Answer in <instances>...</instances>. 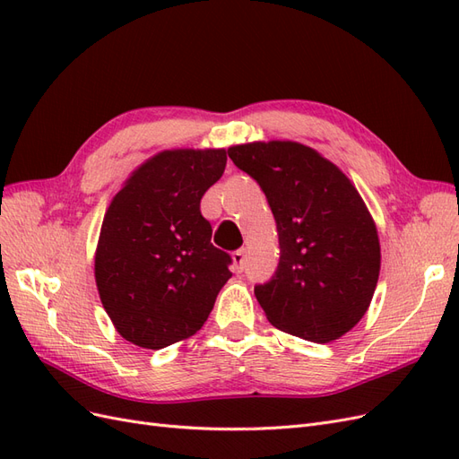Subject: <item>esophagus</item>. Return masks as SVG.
<instances>
[{
  "mask_svg": "<svg viewBox=\"0 0 459 459\" xmlns=\"http://www.w3.org/2000/svg\"><path fill=\"white\" fill-rule=\"evenodd\" d=\"M231 258H233V264H235V270L243 272L245 260H247V248H238V251L231 255Z\"/></svg>",
  "mask_w": 459,
  "mask_h": 459,
  "instance_id": "34e87169",
  "label": "esophagus"
}]
</instances>
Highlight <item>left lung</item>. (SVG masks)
I'll list each match as a JSON object with an SVG mask.
<instances>
[{
  "label": "left lung",
  "instance_id": "8db88e82",
  "mask_svg": "<svg viewBox=\"0 0 459 459\" xmlns=\"http://www.w3.org/2000/svg\"><path fill=\"white\" fill-rule=\"evenodd\" d=\"M264 191L280 235V264L255 287L270 324L289 335L329 342L368 312L381 248L359 193L335 164L295 142L228 149Z\"/></svg>",
  "mask_w": 459,
  "mask_h": 459
}]
</instances>
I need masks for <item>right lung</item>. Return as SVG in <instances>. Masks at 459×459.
<instances>
[{
    "instance_id": "add662e5",
    "label": "right lung",
    "mask_w": 459,
    "mask_h": 459,
    "mask_svg": "<svg viewBox=\"0 0 459 459\" xmlns=\"http://www.w3.org/2000/svg\"><path fill=\"white\" fill-rule=\"evenodd\" d=\"M226 160L224 149L162 151L107 208L95 283L117 331L142 349L195 335L231 277V256L211 243V221L201 214Z\"/></svg>"
}]
</instances>
